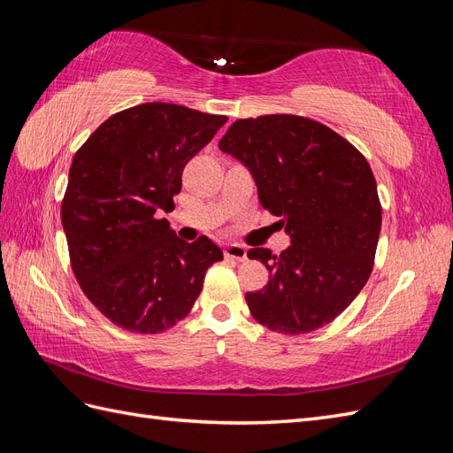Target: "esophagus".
Returning <instances> with one entry per match:
<instances>
[{
	"label": "esophagus",
	"mask_w": 453,
	"mask_h": 453,
	"mask_svg": "<svg viewBox=\"0 0 453 453\" xmlns=\"http://www.w3.org/2000/svg\"><path fill=\"white\" fill-rule=\"evenodd\" d=\"M225 255L230 257V258L243 260V258H248V250H245L243 245H238V243H226L225 245Z\"/></svg>",
	"instance_id": "1"
}]
</instances>
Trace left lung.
Returning a JSON list of instances; mask_svg holds the SVG:
<instances>
[{
	"instance_id": "8db88e82",
	"label": "left lung",
	"mask_w": 453,
	"mask_h": 453,
	"mask_svg": "<svg viewBox=\"0 0 453 453\" xmlns=\"http://www.w3.org/2000/svg\"><path fill=\"white\" fill-rule=\"evenodd\" d=\"M219 149L250 170L258 202L291 238L280 255L253 248L268 283L245 300L281 334L311 333L344 311L372 272L381 228L366 158L318 120L295 115L240 119Z\"/></svg>"
}]
</instances>
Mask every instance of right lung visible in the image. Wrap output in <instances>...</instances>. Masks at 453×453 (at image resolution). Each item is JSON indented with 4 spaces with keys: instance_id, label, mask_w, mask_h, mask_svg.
Wrapping results in <instances>:
<instances>
[{
    "instance_id": "right-lung-1",
    "label": "right lung",
    "mask_w": 453,
    "mask_h": 453,
    "mask_svg": "<svg viewBox=\"0 0 453 453\" xmlns=\"http://www.w3.org/2000/svg\"><path fill=\"white\" fill-rule=\"evenodd\" d=\"M228 119L150 102L109 117L72 162L62 226L81 289L107 319L132 333L181 321L205 270L223 260L208 236L177 238L173 210L185 164Z\"/></svg>"
}]
</instances>
